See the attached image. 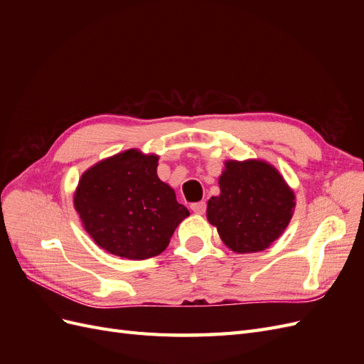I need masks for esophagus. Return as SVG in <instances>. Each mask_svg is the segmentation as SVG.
I'll use <instances>...</instances> for the list:
<instances>
[{
	"instance_id": "obj_1",
	"label": "esophagus",
	"mask_w": 364,
	"mask_h": 364,
	"mask_svg": "<svg viewBox=\"0 0 364 364\" xmlns=\"http://www.w3.org/2000/svg\"><path fill=\"white\" fill-rule=\"evenodd\" d=\"M191 209L196 213V214H205L206 211V203L205 202H197V203H193L191 205Z\"/></svg>"
}]
</instances>
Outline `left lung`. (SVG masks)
<instances>
[{
    "label": "left lung",
    "instance_id": "obj_1",
    "mask_svg": "<svg viewBox=\"0 0 364 364\" xmlns=\"http://www.w3.org/2000/svg\"><path fill=\"white\" fill-rule=\"evenodd\" d=\"M225 167L218 179L220 196L208 202L209 223L230 250H264L287 228L294 194L267 162L229 161Z\"/></svg>",
    "mask_w": 364,
    "mask_h": 364
}]
</instances>
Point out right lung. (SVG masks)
<instances>
[{"instance_id": "obj_1", "label": "right lung", "mask_w": 364, "mask_h": 364, "mask_svg": "<svg viewBox=\"0 0 364 364\" xmlns=\"http://www.w3.org/2000/svg\"><path fill=\"white\" fill-rule=\"evenodd\" d=\"M156 167L158 156L127 150L82 176L74 206L86 232L102 249L135 261L156 257L190 215L158 178Z\"/></svg>"}]
</instances>
